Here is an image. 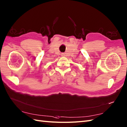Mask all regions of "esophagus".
<instances>
[{"label": "esophagus", "mask_w": 127, "mask_h": 127, "mask_svg": "<svg viewBox=\"0 0 127 127\" xmlns=\"http://www.w3.org/2000/svg\"><path fill=\"white\" fill-rule=\"evenodd\" d=\"M62 56H63V57H64V56H65V53H62V55H61Z\"/></svg>", "instance_id": "obj_1"}]
</instances>
